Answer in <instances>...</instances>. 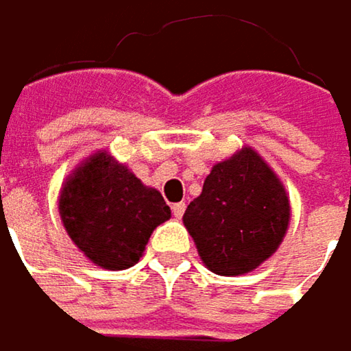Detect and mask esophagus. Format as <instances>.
Returning <instances> with one entry per match:
<instances>
[{
  "label": "esophagus",
  "mask_w": 351,
  "mask_h": 351,
  "mask_svg": "<svg viewBox=\"0 0 351 351\" xmlns=\"http://www.w3.org/2000/svg\"><path fill=\"white\" fill-rule=\"evenodd\" d=\"M171 213H173L176 219H182L184 213H186V202H176V204L171 206Z\"/></svg>",
  "instance_id": "esophagus-1"
}]
</instances>
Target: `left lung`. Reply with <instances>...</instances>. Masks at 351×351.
<instances>
[{"label": "left lung", "instance_id": "1", "mask_svg": "<svg viewBox=\"0 0 351 351\" xmlns=\"http://www.w3.org/2000/svg\"><path fill=\"white\" fill-rule=\"evenodd\" d=\"M288 221L286 190L252 147L217 163L184 213L200 260L221 276L247 274L276 254Z\"/></svg>", "mask_w": 351, "mask_h": 351}]
</instances>
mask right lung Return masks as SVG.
<instances>
[{"label": "right lung", "mask_w": 351, "mask_h": 351, "mask_svg": "<svg viewBox=\"0 0 351 351\" xmlns=\"http://www.w3.org/2000/svg\"><path fill=\"white\" fill-rule=\"evenodd\" d=\"M59 213L80 252L106 269L134 265L151 233L171 217L163 196L106 151L93 153L67 178Z\"/></svg>", "instance_id": "obj_1"}]
</instances>
